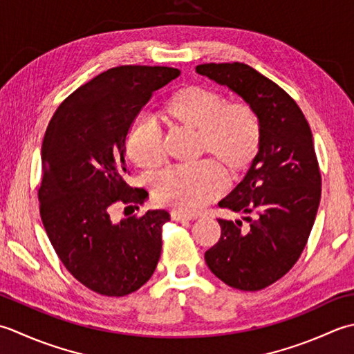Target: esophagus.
<instances>
[{
  "instance_id": "esophagus-1",
  "label": "esophagus",
  "mask_w": 354,
  "mask_h": 354,
  "mask_svg": "<svg viewBox=\"0 0 354 354\" xmlns=\"http://www.w3.org/2000/svg\"><path fill=\"white\" fill-rule=\"evenodd\" d=\"M171 218L174 221H186V220H194L192 215H186L183 212H178V211H172L171 212Z\"/></svg>"
}]
</instances>
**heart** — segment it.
Instances as JSON below:
<instances>
[{
    "label": "heart",
    "instance_id": "heart-1",
    "mask_svg": "<svg viewBox=\"0 0 354 354\" xmlns=\"http://www.w3.org/2000/svg\"><path fill=\"white\" fill-rule=\"evenodd\" d=\"M158 118L171 128L196 131V154L214 156L230 178L246 172L258 156L261 125L246 100H223L221 93L205 85H183L165 99ZM127 154L136 167L156 172L163 163L160 136L148 122L129 129ZM225 189V172L212 160L171 168L158 176V203L183 214H196Z\"/></svg>",
    "mask_w": 354,
    "mask_h": 354
}]
</instances>
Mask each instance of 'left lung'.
Wrapping results in <instances>:
<instances>
[{"label": "left lung", "instance_id": "left-lung-1", "mask_svg": "<svg viewBox=\"0 0 354 354\" xmlns=\"http://www.w3.org/2000/svg\"><path fill=\"white\" fill-rule=\"evenodd\" d=\"M197 73L226 85L254 106L261 125L258 156L218 206L244 221L218 218L221 236L205 254L223 283L257 292L277 283L304 250L321 200L313 136L298 104L248 64H201Z\"/></svg>", "mask_w": 354, "mask_h": 354}]
</instances>
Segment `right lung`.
Returning <instances> with one entry per match:
<instances>
[{
	"instance_id": "right-lung-1",
	"label": "right lung",
	"mask_w": 354,
	"mask_h": 354,
	"mask_svg": "<svg viewBox=\"0 0 354 354\" xmlns=\"http://www.w3.org/2000/svg\"><path fill=\"white\" fill-rule=\"evenodd\" d=\"M178 68L120 66L79 86L53 114L42 142L39 214L66 269L104 297H125L153 277L167 211L113 221L116 205L139 209L148 192L128 185L127 137L153 93Z\"/></svg>"
}]
</instances>
